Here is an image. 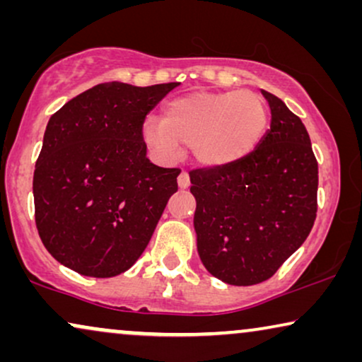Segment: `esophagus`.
<instances>
[{
	"label": "esophagus",
	"mask_w": 362,
	"mask_h": 362,
	"mask_svg": "<svg viewBox=\"0 0 362 362\" xmlns=\"http://www.w3.org/2000/svg\"><path fill=\"white\" fill-rule=\"evenodd\" d=\"M191 185V180H189V175H187V171H181L180 176H177V186L181 187V189H186V187H189Z\"/></svg>",
	"instance_id": "esophagus-1"
}]
</instances>
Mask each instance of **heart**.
<instances>
[{
    "label": "heart",
    "instance_id": "heart-1",
    "mask_svg": "<svg viewBox=\"0 0 362 362\" xmlns=\"http://www.w3.org/2000/svg\"><path fill=\"white\" fill-rule=\"evenodd\" d=\"M267 105L254 92H202L175 98L165 120L148 117L143 140L158 155L173 160L192 146L196 160L222 166L254 150L267 127Z\"/></svg>",
    "mask_w": 362,
    "mask_h": 362
}]
</instances>
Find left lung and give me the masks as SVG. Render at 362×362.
Returning a JSON list of instances; mask_svg holds the SVG:
<instances>
[{"instance_id": "1", "label": "left lung", "mask_w": 362, "mask_h": 362, "mask_svg": "<svg viewBox=\"0 0 362 362\" xmlns=\"http://www.w3.org/2000/svg\"><path fill=\"white\" fill-rule=\"evenodd\" d=\"M270 130L240 160L194 170L197 252L229 285L269 280L303 244L318 211V161L298 117L274 93Z\"/></svg>"}]
</instances>
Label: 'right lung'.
<instances>
[{
    "mask_svg": "<svg viewBox=\"0 0 362 362\" xmlns=\"http://www.w3.org/2000/svg\"><path fill=\"white\" fill-rule=\"evenodd\" d=\"M175 87L98 83L51 117L34 170V217L62 265L108 279L146 249L181 170L150 163L143 123Z\"/></svg>",
    "mask_w": 362,
    "mask_h": 362,
    "instance_id": "1",
    "label": "right lung"
}]
</instances>
